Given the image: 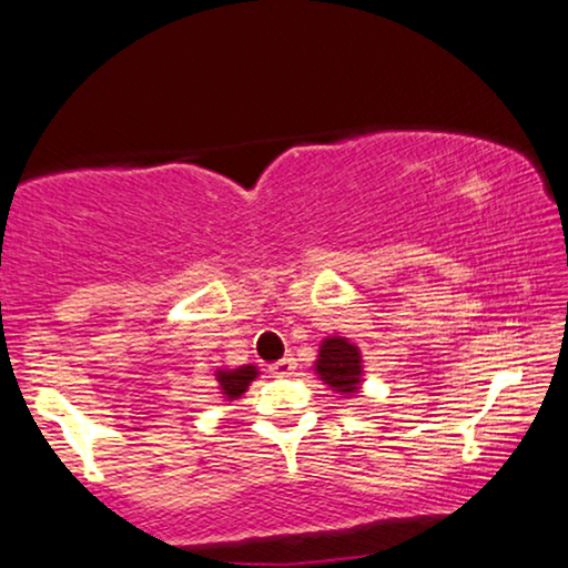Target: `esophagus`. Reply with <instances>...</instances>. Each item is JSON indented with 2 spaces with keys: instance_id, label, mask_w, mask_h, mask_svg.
I'll list each match as a JSON object with an SVG mask.
<instances>
[{
  "instance_id": "34e87169",
  "label": "esophagus",
  "mask_w": 568,
  "mask_h": 568,
  "mask_svg": "<svg viewBox=\"0 0 568 568\" xmlns=\"http://www.w3.org/2000/svg\"><path fill=\"white\" fill-rule=\"evenodd\" d=\"M294 365H297V363H294V357L286 355V357H282V359H276V363L268 367V373L274 375V378H286V375H292Z\"/></svg>"
}]
</instances>
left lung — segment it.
Segmentation results:
<instances>
[{"label": "left lung", "instance_id": "obj_1", "mask_svg": "<svg viewBox=\"0 0 568 568\" xmlns=\"http://www.w3.org/2000/svg\"><path fill=\"white\" fill-rule=\"evenodd\" d=\"M313 371L331 392L349 399V396L359 394L365 381L363 352L347 336H326L318 347Z\"/></svg>", "mask_w": 568, "mask_h": 568}]
</instances>
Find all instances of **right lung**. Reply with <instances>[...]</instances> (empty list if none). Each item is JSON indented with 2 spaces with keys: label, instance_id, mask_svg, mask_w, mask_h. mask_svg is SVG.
I'll list each match as a JSON object with an SVG mask.
<instances>
[{
  "label": "right lung",
  "instance_id": "right-lung-1",
  "mask_svg": "<svg viewBox=\"0 0 568 568\" xmlns=\"http://www.w3.org/2000/svg\"><path fill=\"white\" fill-rule=\"evenodd\" d=\"M257 375H261V371H257V365L219 367V371H216V383H219L221 399H224V402L240 399V396L247 392L250 383H253Z\"/></svg>",
  "mask_w": 568,
  "mask_h": 568
}]
</instances>
